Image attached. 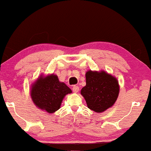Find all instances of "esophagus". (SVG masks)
Masks as SVG:
<instances>
[{
  "label": "esophagus",
  "instance_id": "esophagus-1",
  "mask_svg": "<svg viewBox=\"0 0 151 151\" xmlns=\"http://www.w3.org/2000/svg\"><path fill=\"white\" fill-rule=\"evenodd\" d=\"M72 91L74 92H75V93H77V92H78L79 91V87L78 86H73Z\"/></svg>",
  "mask_w": 151,
  "mask_h": 151
}]
</instances>
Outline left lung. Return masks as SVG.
<instances>
[{"label": "left lung", "instance_id": "8db88e82", "mask_svg": "<svg viewBox=\"0 0 151 151\" xmlns=\"http://www.w3.org/2000/svg\"><path fill=\"white\" fill-rule=\"evenodd\" d=\"M86 86L81 90L88 108L102 112L115 104L120 92L117 78L105 71L86 72Z\"/></svg>", "mask_w": 151, "mask_h": 151}]
</instances>
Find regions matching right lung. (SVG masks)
I'll return each mask as SVG.
<instances>
[{"label":"right lung","mask_w":151,"mask_h":151,"mask_svg":"<svg viewBox=\"0 0 151 151\" xmlns=\"http://www.w3.org/2000/svg\"><path fill=\"white\" fill-rule=\"evenodd\" d=\"M72 90L58 77L52 74L37 79L31 85V97L34 105L48 113H54L60 108L63 99Z\"/></svg>","instance_id":"right-lung-1"}]
</instances>
